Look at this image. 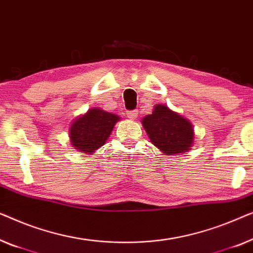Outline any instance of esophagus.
<instances>
[{
	"label": "esophagus",
	"mask_w": 253,
	"mask_h": 253,
	"mask_svg": "<svg viewBox=\"0 0 253 253\" xmlns=\"http://www.w3.org/2000/svg\"><path fill=\"white\" fill-rule=\"evenodd\" d=\"M137 116H138V111H137V110H133V111H128V112H127L128 119H130V120L136 119Z\"/></svg>",
	"instance_id": "obj_1"
}]
</instances>
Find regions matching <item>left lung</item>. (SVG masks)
<instances>
[{
	"mask_svg": "<svg viewBox=\"0 0 253 253\" xmlns=\"http://www.w3.org/2000/svg\"><path fill=\"white\" fill-rule=\"evenodd\" d=\"M142 126L150 142L163 154L169 156L183 154L194 145L193 124L165 104H156L151 115L142 119Z\"/></svg>",
	"mask_w": 253,
	"mask_h": 253,
	"instance_id": "8db88e82",
	"label": "left lung"
}]
</instances>
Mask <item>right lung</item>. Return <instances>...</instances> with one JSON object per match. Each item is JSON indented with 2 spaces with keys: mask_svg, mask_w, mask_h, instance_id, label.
Returning a JSON list of instances; mask_svg holds the SVG:
<instances>
[{
  "mask_svg": "<svg viewBox=\"0 0 253 253\" xmlns=\"http://www.w3.org/2000/svg\"><path fill=\"white\" fill-rule=\"evenodd\" d=\"M120 120L115 113L91 108L73 120L69 128L71 145L77 151L91 155L105 144L113 127Z\"/></svg>",
  "mask_w": 253,
  "mask_h": 253,
  "instance_id": "add662e5",
  "label": "right lung"
}]
</instances>
